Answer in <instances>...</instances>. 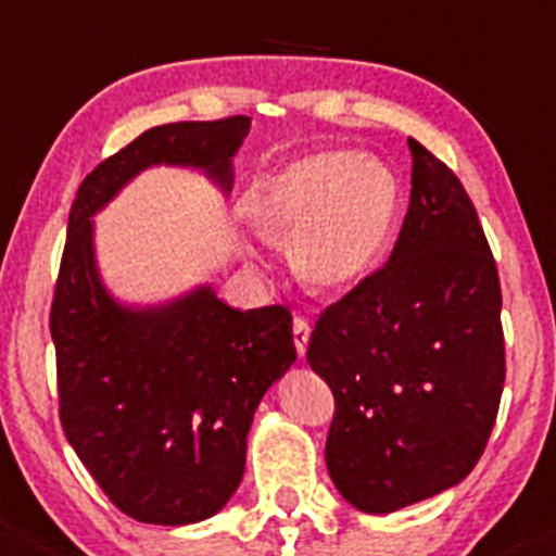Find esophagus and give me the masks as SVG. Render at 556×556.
<instances>
[{
  "instance_id": "1",
  "label": "esophagus",
  "mask_w": 556,
  "mask_h": 556,
  "mask_svg": "<svg viewBox=\"0 0 556 556\" xmlns=\"http://www.w3.org/2000/svg\"><path fill=\"white\" fill-rule=\"evenodd\" d=\"M293 342H295V351H299V356H304V351H307V342H309V324L304 318L293 320Z\"/></svg>"
}]
</instances>
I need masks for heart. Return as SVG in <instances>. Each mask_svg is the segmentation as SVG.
Here are the masks:
<instances>
[{
  "label": "heart",
  "mask_w": 556,
  "mask_h": 556,
  "mask_svg": "<svg viewBox=\"0 0 556 556\" xmlns=\"http://www.w3.org/2000/svg\"><path fill=\"white\" fill-rule=\"evenodd\" d=\"M397 211L395 175L354 150L304 155L254 202L261 230L288 241L293 274L320 293L354 290L376 271Z\"/></svg>",
  "instance_id": "obj_1"
}]
</instances>
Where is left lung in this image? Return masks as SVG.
<instances>
[{"instance_id": "obj_1", "label": "left lung", "mask_w": 556, "mask_h": 556, "mask_svg": "<svg viewBox=\"0 0 556 556\" xmlns=\"http://www.w3.org/2000/svg\"><path fill=\"white\" fill-rule=\"evenodd\" d=\"M412 200L387 266L326 307L307 362L334 395L326 466L365 513L464 480L505 387L502 288L469 194L408 139Z\"/></svg>"}]
</instances>
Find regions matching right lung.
Listing matches in <instances>:
<instances>
[{"label": "right lung", "mask_w": 556, "mask_h": 556, "mask_svg": "<svg viewBox=\"0 0 556 556\" xmlns=\"http://www.w3.org/2000/svg\"><path fill=\"white\" fill-rule=\"evenodd\" d=\"M252 121L155 126L103 159L76 191L51 302L60 422L117 510L180 527L225 507L266 389L293 365L288 307L232 309L211 288L167 307L126 309L103 290L92 222L150 164L202 167L232 189L230 159Z\"/></svg>", "instance_id": "right-lung-1"}]
</instances>
